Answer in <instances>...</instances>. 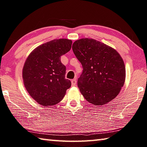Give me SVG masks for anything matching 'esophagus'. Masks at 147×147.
Returning a JSON list of instances; mask_svg holds the SVG:
<instances>
[{"label":"esophagus","mask_w":147,"mask_h":147,"mask_svg":"<svg viewBox=\"0 0 147 147\" xmlns=\"http://www.w3.org/2000/svg\"><path fill=\"white\" fill-rule=\"evenodd\" d=\"M71 84H72V85H73V86H74V85L76 84V79L72 80H71Z\"/></svg>","instance_id":"esophagus-1"}]
</instances>
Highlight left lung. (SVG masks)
I'll return each instance as SVG.
<instances>
[{
	"label": "left lung",
	"instance_id": "obj_1",
	"mask_svg": "<svg viewBox=\"0 0 147 147\" xmlns=\"http://www.w3.org/2000/svg\"><path fill=\"white\" fill-rule=\"evenodd\" d=\"M72 48L82 65L78 87L85 99L95 105L114 99L125 80V64L119 53L92 38L78 40Z\"/></svg>",
	"mask_w": 147,
	"mask_h": 147
}]
</instances>
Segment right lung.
<instances>
[{"label":"right lung","mask_w":147,"mask_h":147,"mask_svg":"<svg viewBox=\"0 0 147 147\" xmlns=\"http://www.w3.org/2000/svg\"><path fill=\"white\" fill-rule=\"evenodd\" d=\"M71 40H53L34 49L26 61L24 84L29 95L42 105L60 102L71 87L60 57L71 50Z\"/></svg>","instance_id":"1"}]
</instances>
